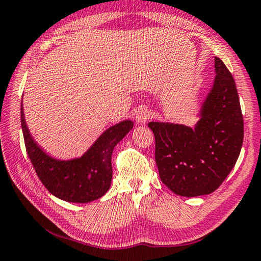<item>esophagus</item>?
<instances>
[{
	"mask_svg": "<svg viewBox=\"0 0 261 261\" xmlns=\"http://www.w3.org/2000/svg\"><path fill=\"white\" fill-rule=\"evenodd\" d=\"M150 117L151 114L146 108H139L137 112H136V119H137V122L141 124H145L147 122V119H150Z\"/></svg>",
	"mask_w": 261,
	"mask_h": 261,
	"instance_id": "1",
	"label": "esophagus"
}]
</instances>
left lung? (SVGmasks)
Returning a JSON list of instances; mask_svg holds the SVG:
<instances>
[{"instance_id": "1", "label": "left lung", "mask_w": 261, "mask_h": 261, "mask_svg": "<svg viewBox=\"0 0 261 261\" xmlns=\"http://www.w3.org/2000/svg\"><path fill=\"white\" fill-rule=\"evenodd\" d=\"M212 87L197 112L194 127L150 122L161 180L182 197L210 194L234 168L244 139V120L234 80L215 57Z\"/></svg>"}]
</instances>
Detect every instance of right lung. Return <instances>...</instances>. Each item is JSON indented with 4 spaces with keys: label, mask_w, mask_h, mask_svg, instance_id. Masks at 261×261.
<instances>
[{
    "label": "right lung",
    "mask_w": 261,
    "mask_h": 261,
    "mask_svg": "<svg viewBox=\"0 0 261 261\" xmlns=\"http://www.w3.org/2000/svg\"><path fill=\"white\" fill-rule=\"evenodd\" d=\"M21 124L27 152L43 185L60 199L81 204L98 199L109 191L112 179V152L134 127L132 120H122L104 131L81 157L60 159L46 153L31 136L23 103Z\"/></svg>",
    "instance_id": "right-lung-1"
}]
</instances>
